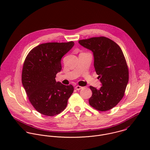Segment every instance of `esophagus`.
Wrapping results in <instances>:
<instances>
[{
	"label": "esophagus",
	"instance_id": "1",
	"mask_svg": "<svg viewBox=\"0 0 150 150\" xmlns=\"http://www.w3.org/2000/svg\"><path fill=\"white\" fill-rule=\"evenodd\" d=\"M82 87H81V86H79V85H77V86L75 87V89H76V90H80L82 89Z\"/></svg>",
	"mask_w": 150,
	"mask_h": 150
}]
</instances>
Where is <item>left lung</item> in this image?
I'll list each match as a JSON object with an SVG mask.
<instances>
[{
    "label": "left lung",
    "mask_w": 150,
    "mask_h": 150,
    "mask_svg": "<svg viewBox=\"0 0 150 150\" xmlns=\"http://www.w3.org/2000/svg\"><path fill=\"white\" fill-rule=\"evenodd\" d=\"M78 42L93 52L95 70L102 83L100 89L90 87L93 94L89 104L97 110H109L124 96L129 81V71L123 52L115 41L105 37Z\"/></svg>",
    "instance_id": "8db88e82"
}]
</instances>
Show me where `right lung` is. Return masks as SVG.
Segmentation results:
<instances>
[{
	"label": "right lung",
	"instance_id": "add662e5",
	"mask_svg": "<svg viewBox=\"0 0 150 150\" xmlns=\"http://www.w3.org/2000/svg\"><path fill=\"white\" fill-rule=\"evenodd\" d=\"M74 45L73 41L41 44L25 59L22 83L30 103L42 115L53 116L61 113L74 92L72 85H63L55 79L62 69V57Z\"/></svg>",
	"mask_w": 150,
	"mask_h": 150
}]
</instances>
